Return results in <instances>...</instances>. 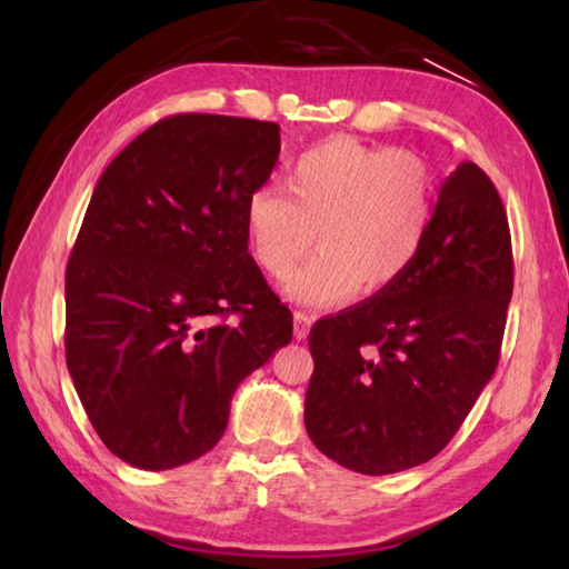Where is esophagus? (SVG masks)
I'll use <instances>...</instances> for the list:
<instances>
[{
	"mask_svg": "<svg viewBox=\"0 0 569 569\" xmlns=\"http://www.w3.org/2000/svg\"><path fill=\"white\" fill-rule=\"evenodd\" d=\"M311 316H308L306 311H296L293 313V336H296V341H303L306 336H308V329H311Z\"/></svg>",
	"mask_w": 569,
	"mask_h": 569,
	"instance_id": "34e87169",
	"label": "esophagus"
}]
</instances>
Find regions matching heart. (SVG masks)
I'll use <instances>...</instances> for the list:
<instances>
[{"label": "heart", "mask_w": 569, "mask_h": 569, "mask_svg": "<svg viewBox=\"0 0 569 569\" xmlns=\"http://www.w3.org/2000/svg\"><path fill=\"white\" fill-rule=\"evenodd\" d=\"M286 190L250 192L243 226L250 256L273 281L293 276L316 238L319 256L288 283V296L306 306L341 303L359 288L387 291L417 263L435 220L427 162L351 138L303 150L286 172Z\"/></svg>", "instance_id": "b5f03b06"}]
</instances>
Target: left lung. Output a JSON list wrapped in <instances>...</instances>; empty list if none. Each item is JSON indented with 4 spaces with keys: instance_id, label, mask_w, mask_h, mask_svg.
<instances>
[{
    "instance_id": "1",
    "label": "left lung",
    "mask_w": 569,
    "mask_h": 569,
    "mask_svg": "<svg viewBox=\"0 0 569 569\" xmlns=\"http://www.w3.org/2000/svg\"><path fill=\"white\" fill-rule=\"evenodd\" d=\"M512 281L502 198L461 162L411 271L313 323L303 421L319 451L373 477L437 457L497 369Z\"/></svg>"
}]
</instances>
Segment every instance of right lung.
Returning a JSON list of instances; mask_svg holds the SVG:
<instances>
[{
	"label": "right lung",
	"mask_w": 569,
	"mask_h": 569,
	"mask_svg": "<svg viewBox=\"0 0 569 569\" xmlns=\"http://www.w3.org/2000/svg\"><path fill=\"white\" fill-rule=\"evenodd\" d=\"M278 130L172 114L94 186L64 273V353L102 445L132 467L172 469L213 449L238 383L291 341L293 316L243 226L278 162Z\"/></svg>",
	"instance_id": "add662e5"
}]
</instances>
